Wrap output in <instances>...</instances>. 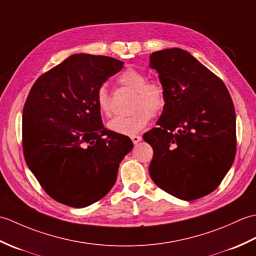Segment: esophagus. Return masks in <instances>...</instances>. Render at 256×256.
I'll use <instances>...</instances> for the list:
<instances>
[{"label":"esophagus","mask_w":256,"mask_h":256,"mask_svg":"<svg viewBox=\"0 0 256 256\" xmlns=\"http://www.w3.org/2000/svg\"><path fill=\"white\" fill-rule=\"evenodd\" d=\"M131 140H132V142H133L134 144H138V142H140V140H142V138L138 136V135H132Z\"/></svg>","instance_id":"obj_1"}]
</instances>
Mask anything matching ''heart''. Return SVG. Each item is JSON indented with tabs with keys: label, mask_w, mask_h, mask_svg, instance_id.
Segmentation results:
<instances>
[{
	"label": "heart",
	"mask_w": 256,
	"mask_h": 256,
	"mask_svg": "<svg viewBox=\"0 0 256 256\" xmlns=\"http://www.w3.org/2000/svg\"><path fill=\"white\" fill-rule=\"evenodd\" d=\"M120 82L135 92L128 116H116L108 123L111 131L124 134H136L148 125L150 116H157L165 108L167 94L165 86L160 80H148V76L138 69L128 68L120 76ZM96 106L103 116H108L112 111L111 94L106 86L96 91Z\"/></svg>",
	"instance_id": "b5f03b06"
}]
</instances>
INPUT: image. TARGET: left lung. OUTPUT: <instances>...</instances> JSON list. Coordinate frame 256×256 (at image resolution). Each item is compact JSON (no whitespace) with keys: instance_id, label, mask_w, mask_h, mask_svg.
<instances>
[{"instance_id":"1","label":"left lung","mask_w":256,"mask_h":256,"mask_svg":"<svg viewBox=\"0 0 256 256\" xmlns=\"http://www.w3.org/2000/svg\"><path fill=\"white\" fill-rule=\"evenodd\" d=\"M167 102L157 124L143 135L153 148L150 175L164 192L194 200L219 186L236 150V111L222 80L180 48L155 52Z\"/></svg>"}]
</instances>
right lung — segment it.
<instances>
[{"label":"right lung","instance_id":"right-lung-1","mask_svg":"<svg viewBox=\"0 0 256 256\" xmlns=\"http://www.w3.org/2000/svg\"><path fill=\"white\" fill-rule=\"evenodd\" d=\"M123 62L76 54L38 78L23 110V153L48 196L74 208L110 192L131 138L106 130L96 91Z\"/></svg>","mask_w":256,"mask_h":256}]
</instances>
